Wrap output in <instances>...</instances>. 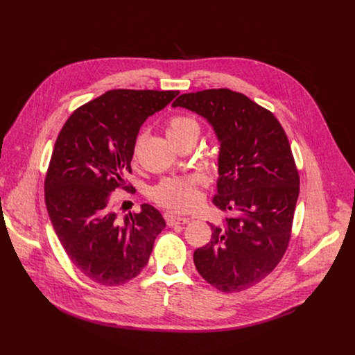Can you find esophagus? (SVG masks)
Wrapping results in <instances>:
<instances>
[{
	"label": "esophagus",
	"mask_w": 355,
	"mask_h": 355,
	"mask_svg": "<svg viewBox=\"0 0 355 355\" xmlns=\"http://www.w3.org/2000/svg\"><path fill=\"white\" fill-rule=\"evenodd\" d=\"M166 222L168 226H177V225H185L189 222V218H180L173 215H166Z\"/></svg>",
	"instance_id": "esophagus-1"
}]
</instances>
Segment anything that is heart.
Returning <instances> with one entry per match:
<instances>
[{
    "label": "heart",
    "mask_w": 355,
    "mask_h": 355,
    "mask_svg": "<svg viewBox=\"0 0 355 355\" xmlns=\"http://www.w3.org/2000/svg\"><path fill=\"white\" fill-rule=\"evenodd\" d=\"M167 136L175 144H181L182 141L192 140L196 141L200 126L199 123L187 115H174L167 121ZM143 140V135L139 133L133 141L132 157L136 159L139 148ZM200 184V178L198 175H185V177H168L163 178L155 187L150 189V198L153 199L157 205L174 211V212H187L193 209L200 200V193L198 187Z\"/></svg>",
    "instance_id": "obj_1"
}]
</instances>
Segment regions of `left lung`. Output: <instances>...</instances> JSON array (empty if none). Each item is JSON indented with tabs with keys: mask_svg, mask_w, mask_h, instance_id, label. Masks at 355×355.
Segmentation results:
<instances>
[{
	"mask_svg": "<svg viewBox=\"0 0 355 355\" xmlns=\"http://www.w3.org/2000/svg\"><path fill=\"white\" fill-rule=\"evenodd\" d=\"M173 107L207 118L220 140L218 193L225 214L193 263L208 284L240 292L263 281L288 250L299 171L275 115L241 92L214 88L180 95Z\"/></svg>",
	"mask_w": 355,
	"mask_h": 355,
	"instance_id": "8db88e82",
	"label": "left lung"
}]
</instances>
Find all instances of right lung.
I'll return each instance as SVG.
<instances>
[{"mask_svg":"<svg viewBox=\"0 0 355 355\" xmlns=\"http://www.w3.org/2000/svg\"><path fill=\"white\" fill-rule=\"evenodd\" d=\"M178 91L111 89L78 107L63 125L44 177V200L70 261L91 281L122 285L148 263L162 214L147 204L119 219L112 192L133 187L132 147L147 116Z\"/></svg>","mask_w":355,"mask_h":355,"instance_id":"right-lung-1","label":"right lung"}]
</instances>
